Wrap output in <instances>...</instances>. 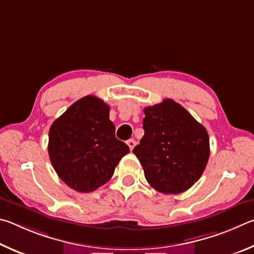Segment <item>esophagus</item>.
<instances>
[{"label":"esophagus","mask_w":254,"mask_h":254,"mask_svg":"<svg viewBox=\"0 0 254 254\" xmlns=\"http://www.w3.org/2000/svg\"><path fill=\"white\" fill-rule=\"evenodd\" d=\"M126 144L128 145V147H129V149L132 150V149H134V147H135V145H136V141H135V139H128L126 141Z\"/></svg>","instance_id":"1"}]
</instances>
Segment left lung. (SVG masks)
<instances>
[{
  "instance_id": "obj_1",
  "label": "left lung",
  "mask_w": 254,
  "mask_h": 254,
  "mask_svg": "<svg viewBox=\"0 0 254 254\" xmlns=\"http://www.w3.org/2000/svg\"><path fill=\"white\" fill-rule=\"evenodd\" d=\"M145 134L132 150L149 185L164 194L192 188L205 170L210 139L205 127L172 99L146 107Z\"/></svg>"
}]
</instances>
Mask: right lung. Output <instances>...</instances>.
Segmentation results:
<instances>
[{
  "mask_svg": "<svg viewBox=\"0 0 254 254\" xmlns=\"http://www.w3.org/2000/svg\"><path fill=\"white\" fill-rule=\"evenodd\" d=\"M109 106L95 96L71 105L49 130L48 152L58 176L89 193L106 184L129 147L116 138Z\"/></svg>",
  "mask_w": 254,
  "mask_h": 254,
  "instance_id": "right-lung-1",
  "label": "right lung"
}]
</instances>
